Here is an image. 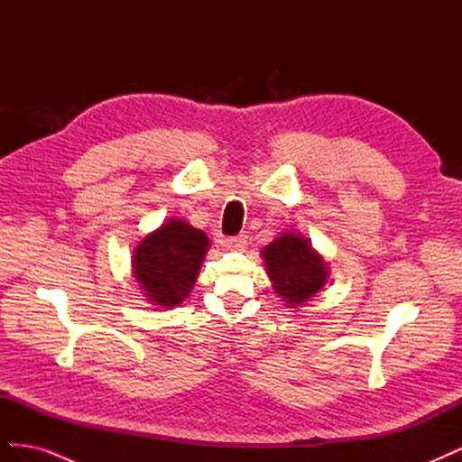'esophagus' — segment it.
<instances>
[{"instance_id": "obj_1", "label": "esophagus", "mask_w": 462, "mask_h": 462, "mask_svg": "<svg viewBox=\"0 0 462 462\" xmlns=\"http://www.w3.org/2000/svg\"><path fill=\"white\" fill-rule=\"evenodd\" d=\"M226 246L231 250H243L246 246V235H236L226 239Z\"/></svg>"}]
</instances>
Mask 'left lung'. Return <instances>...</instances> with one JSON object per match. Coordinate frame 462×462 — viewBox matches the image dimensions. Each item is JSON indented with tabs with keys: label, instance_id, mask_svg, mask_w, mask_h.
Instances as JSON below:
<instances>
[{
	"label": "left lung",
	"instance_id": "obj_1",
	"mask_svg": "<svg viewBox=\"0 0 462 462\" xmlns=\"http://www.w3.org/2000/svg\"><path fill=\"white\" fill-rule=\"evenodd\" d=\"M273 289L285 302L297 306L314 297L328 282V265L318 256L309 239L282 235L262 250Z\"/></svg>",
	"mask_w": 462,
	"mask_h": 462
}]
</instances>
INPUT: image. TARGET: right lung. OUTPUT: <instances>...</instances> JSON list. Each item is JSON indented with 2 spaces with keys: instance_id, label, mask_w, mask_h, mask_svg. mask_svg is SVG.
Wrapping results in <instances>:
<instances>
[{
  "instance_id": "add662e5",
  "label": "right lung",
  "mask_w": 462,
  "mask_h": 462,
  "mask_svg": "<svg viewBox=\"0 0 462 462\" xmlns=\"http://www.w3.org/2000/svg\"><path fill=\"white\" fill-rule=\"evenodd\" d=\"M208 246L206 233L183 219L163 223L136 246L134 277L152 304L171 309L189 297Z\"/></svg>"
}]
</instances>
